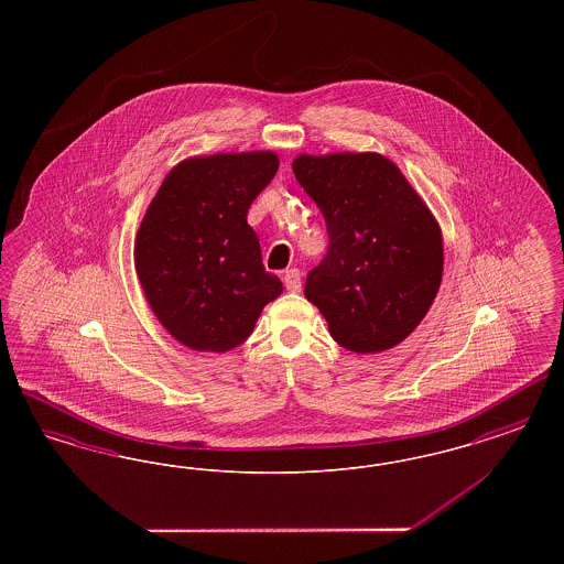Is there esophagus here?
Here are the masks:
<instances>
[{
	"label": "esophagus",
	"mask_w": 564,
	"mask_h": 564,
	"mask_svg": "<svg viewBox=\"0 0 564 564\" xmlns=\"http://www.w3.org/2000/svg\"><path fill=\"white\" fill-rule=\"evenodd\" d=\"M283 283H285L288 292H300V288H302V274H300V270H285V274H283Z\"/></svg>",
	"instance_id": "34e87169"
}]
</instances>
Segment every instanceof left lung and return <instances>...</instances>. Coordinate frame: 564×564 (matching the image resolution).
<instances>
[{
    "label": "left lung",
    "mask_w": 564,
    "mask_h": 564,
    "mask_svg": "<svg viewBox=\"0 0 564 564\" xmlns=\"http://www.w3.org/2000/svg\"><path fill=\"white\" fill-rule=\"evenodd\" d=\"M292 169L322 209L329 237L304 295L340 347L380 352L400 345L442 283V232L430 207L402 171L375 152L300 154Z\"/></svg>",
    "instance_id": "obj_1"
}]
</instances>
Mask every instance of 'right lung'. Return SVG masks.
<instances>
[{"label":"right lung","mask_w":564,"mask_h":564,"mask_svg":"<svg viewBox=\"0 0 564 564\" xmlns=\"http://www.w3.org/2000/svg\"><path fill=\"white\" fill-rule=\"evenodd\" d=\"M279 169L272 152L194 156L164 177L134 239V269L164 329L194 350L242 345L283 292L247 224Z\"/></svg>","instance_id":"right-lung-1"}]
</instances>
